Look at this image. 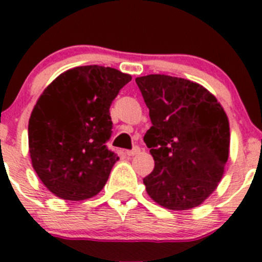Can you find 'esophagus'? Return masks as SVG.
I'll return each mask as SVG.
<instances>
[{"mask_svg":"<svg viewBox=\"0 0 262 262\" xmlns=\"http://www.w3.org/2000/svg\"><path fill=\"white\" fill-rule=\"evenodd\" d=\"M139 152H141V148H139V147H134L133 149L126 150V155H128V156H137Z\"/></svg>","mask_w":262,"mask_h":262,"instance_id":"esophagus-1","label":"esophagus"}]
</instances>
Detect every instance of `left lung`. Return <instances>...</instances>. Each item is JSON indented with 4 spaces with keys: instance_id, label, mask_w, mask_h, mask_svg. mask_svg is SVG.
I'll return each instance as SVG.
<instances>
[{
    "instance_id": "obj_1",
    "label": "left lung",
    "mask_w": 262,
    "mask_h": 262,
    "mask_svg": "<svg viewBox=\"0 0 262 262\" xmlns=\"http://www.w3.org/2000/svg\"><path fill=\"white\" fill-rule=\"evenodd\" d=\"M149 109L144 136L155 168L143 179L147 194L170 210L198 207L213 194L229 156V121L205 87L185 78H136Z\"/></svg>"
}]
</instances>
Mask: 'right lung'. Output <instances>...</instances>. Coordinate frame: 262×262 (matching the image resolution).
Wrapping results in <instances>:
<instances>
[{"label": "right lung", "instance_id": "add662e5", "mask_svg": "<svg viewBox=\"0 0 262 262\" xmlns=\"http://www.w3.org/2000/svg\"><path fill=\"white\" fill-rule=\"evenodd\" d=\"M129 81L115 68L81 66L60 73L40 95L29 119V153L55 196L86 200L105 186L119 160L106 147L109 109Z\"/></svg>", "mask_w": 262, "mask_h": 262}]
</instances>
